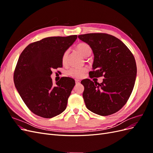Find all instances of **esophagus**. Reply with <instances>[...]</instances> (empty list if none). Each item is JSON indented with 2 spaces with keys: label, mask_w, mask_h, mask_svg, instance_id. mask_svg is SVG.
I'll return each mask as SVG.
<instances>
[{
  "label": "esophagus",
  "mask_w": 153,
  "mask_h": 153,
  "mask_svg": "<svg viewBox=\"0 0 153 153\" xmlns=\"http://www.w3.org/2000/svg\"><path fill=\"white\" fill-rule=\"evenodd\" d=\"M75 83L76 84H80V81L79 80H75Z\"/></svg>",
  "instance_id": "esophagus-1"
}]
</instances>
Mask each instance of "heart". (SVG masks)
Listing matches in <instances>:
<instances>
[{
    "label": "heart",
    "mask_w": 153,
    "mask_h": 153,
    "mask_svg": "<svg viewBox=\"0 0 153 153\" xmlns=\"http://www.w3.org/2000/svg\"><path fill=\"white\" fill-rule=\"evenodd\" d=\"M76 50L79 52L83 57H89L92 53V48L90 46L85 43H79L76 47ZM69 54V51L66 50L62 55V62L63 64H66L67 62L68 57ZM87 71V68H71L68 70V74L70 76L75 78H81L84 77L85 74Z\"/></svg>",
    "instance_id": "obj_1"
}]
</instances>
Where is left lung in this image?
Segmentation results:
<instances>
[{
	"instance_id": "obj_1",
	"label": "left lung",
	"mask_w": 153,
	"mask_h": 153,
	"mask_svg": "<svg viewBox=\"0 0 153 153\" xmlns=\"http://www.w3.org/2000/svg\"><path fill=\"white\" fill-rule=\"evenodd\" d=\"M78 38L90 46L94 55L90 78H105L101 84L82 80L86 107L102 116L117 112L126 103L135 85V57L121 40L110 34L90 33Z\"/></svg>"
}]
</instances>
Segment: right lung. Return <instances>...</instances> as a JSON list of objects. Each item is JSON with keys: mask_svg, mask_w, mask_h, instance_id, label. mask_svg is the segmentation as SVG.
Instances as JSON below:
<instances>
[{"mask_svg": "<svg viewBox=\"0 0 153 153\" xmlns=\"http://www.w3.org/2000/svg\"><path fill=\"white\" fill-rule=\"evenodd\" d=\"M76 38L48 37L29 44L20 55L14 83L27 107L38 116L52 118L66 108L75 80L62 77L54 85L50 76L53 69L62 67V55Z\"/></svg>", "mask_w": 153, "mask_h": 153, "instance_id": "1", "label": "right lung"}]
</instances>
